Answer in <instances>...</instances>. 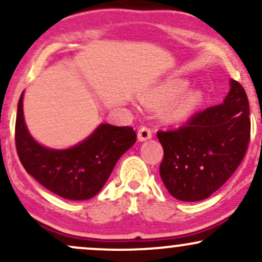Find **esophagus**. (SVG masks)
I'll return each instance as SVG.
<instances>
[{
  "instance_id": "1",
  "label": "esophagus",
  "mask_w": 262,
  "mask_h": 262,
  "mask_svg": "<svg viewBox=\"0 0 262 262\" xmlns=\"http://www.w3.org/2000/svg\"><path fill=\"white\" fill-rule=\"evenodd\" d=\"M152 132L151 129L148 127H140L139 132H138V140L139 141H145L151 138Z\"/></svg>"
}]
</instances>
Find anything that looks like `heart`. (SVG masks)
I'll list each match as a JSON object with an SVG mask.
<instances>
[{
    "label": "heart",
    "mask_w": 262,
    "mask_h": 262,
    "mask_svg": "<svg viewBox=\"0 0 262 262\" xmlns=\"http://www.w3.org/2000/svg\"><path fill=\"white\" fill-rule=\"evenodd\" d=\"M188 83L183 80H173L169 81V82H165L150 92L146 102H148V104H150V106H165V104L176 100L182 92H185ZM198 101H200V95L197 92L187 93L182 98H180L179 101H176L167 110V118L170 121H180V119H183L196 107Z\"/></svg>",
    "instance_id": "b5f03b06"
}]
</instances>
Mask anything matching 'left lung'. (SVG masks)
<instances>
[{
	"instance_id": "8db88e82",
	"label": "left lung",
	"mask_w": 262,
	"mask_h": 262,
	"mask_svg": "<svg viewBox=\"0 0 262 262\" xmlns=\"http://www.w3.org/2000/svg\"><path fill=\"white\" fill-rule=\"evenodd\" d=\"M249 114L244 87L230 80L223 103L193 114L179 129L158 132L164 148L160 176L171 196L196 202L224 185L248 150Z\"/></svg>"
}]
</instances>
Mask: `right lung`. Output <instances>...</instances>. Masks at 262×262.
<instances>
[{
    "label": "right lung",
    "instance_id": "1",
    "mask_svg": "<svg viewBox=\"0 0 262 262\" xmlns=\"http://www.w3.org/2000/svg\"><path fill=\"white\" fill-rule=\"evenodd\" d=\"M137 141L132 127L104 123L70 149H50L33 139L23 117V92L18 102L16 148L27 172L45 188L73 201L90 200L101 191L117 161Z\"/></svg>",
    "mask_w": 262,
    "mask_h": 262
}]
</instances>
